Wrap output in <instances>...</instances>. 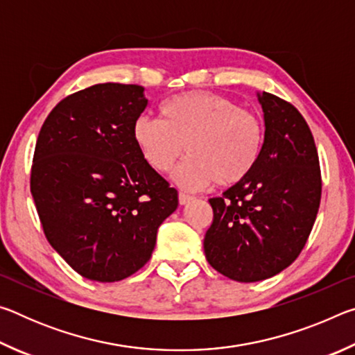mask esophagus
I'll use <instances>...</instances> for the list:
<instances>
[{
    "mask_svg": "<svg viewBox=\"0 0 355 355\" xmlns=\"http://www.w3.org/2000/svg\"><path fill=\"white\" fill-rule=\"evenodd\" d=\"M192 199H194V197L189 196V194H184V192H180V194H178L180 205H186V203H189Z\"/></svg>",
    "mask_w": 355,
    "mask_h": 355,
    "instance_id": "esophagus-1",
    "label": "esophagus"
}]
</instances>
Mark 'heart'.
Returning a JSON list of instances; mask_svg holds the SVG:
<instances>
[{
	"label": "heart",
	"instance_id": "heart-1",
	"mask_svg": "<svg viewBox=\"0 0 355 355\" xmlns=\"http://www.w3.org/2000/svg\"><path fill=\"white\" fill-rule=\"evenodd\" d=\"M158 117L136 119L133 141L146 163L159 173L189 153L173 180L184 189L211 183L236 184L255 169L263 150V125L254 112L211 92H186L163 103Z\"/></svg>",
	"mask_w": 355,
	"mask_h": 355
}]
</instances>
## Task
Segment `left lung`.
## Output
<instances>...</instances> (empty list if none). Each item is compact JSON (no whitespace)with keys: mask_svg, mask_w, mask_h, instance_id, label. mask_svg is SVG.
I'll use <instances>...</instances> for the list:
<instances>
[{"mask_svg":"<svg viewBox=\"0 0 355 355\" xmlns=\"http://www.w3.org/2000/svg\"><path fill=\"white\" fill-rule=\"evenodd\" d=\"M264 141L255 169L220 197L203 239L208 263L225 277L250 284L296 260L321 200L320 159L307 122L291 103L258 92Z\"/></svg>","mask_w":355,"mask_h":355,"instance_id":"obj_1","label":"left lung"}]
</instances>
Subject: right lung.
Masks as SVG:
<instances>
[{
    "label": "right lung",
    "instance_id": "right-lung-1",
    "mask_svg": "<svg viewBox=\"0 0 355 355\" xmlns=\"http://www.w3.org/2000/svg\"><path fill=\"white\" fill-rule=\"evenodd\" d=\"M144 87L103 83L69 95L42 125L31 194L51 248L89 280L119 282L146 264L178 192L133 141Z\"/></svg>",
    "mask_w": 355,
    "mask_h": 355
}]
</instances>
